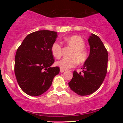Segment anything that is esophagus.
<instances>
[{"label":"esophagus","mask_w":123,"mask_h":123,"mask_svg":"<svg viewBox=\"0 0 123 123\" xmlns=\"http://www.w3.org/2000/svg\"><path fill=\"white\" fill-rule=\"evenodd\" d=\"M65 71V69H61V68L60 69V72H61V73L64 72Z\"/></svg>","instance_id":"34e87169"}]
</instances>
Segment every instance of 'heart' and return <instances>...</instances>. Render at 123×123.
<instances>
[{
  "instance_id": "1",
  "label": "heart",
  "mask_w": 123,
  "mask_h": 123,
  "mask_svg": "<svg viewBox=\"0 0 123 123\" xmlns=\"http://www.w3.org/2000/svg\"><path fill=\"white\" fill-rule=\"evenodd\" d=\"M66 43L68 46L73 49V51L70 54L71 58H63L58 61L55 63L56 65L63 69L71 68L79 63H84L88 59V51L84 49L85 42L80 36L73 35L65 39ZM52 54L56 58H58L62 54V45L59 42H55L52 44L51 47Z\"/></svg>"
}]
</instances>
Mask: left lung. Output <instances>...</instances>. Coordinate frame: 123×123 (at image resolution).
I'll return each instance as SVG.
<instances>
[{"mask_svg":"<svg viewBox=\"0 0 123 123\" xmlns=\"http://www.w3.org/2000/svg\"><path fill=\"white\" fill-rule=\"evenodd\" d=\"M90 54L84 62L83 73L73 72L69 86L74 92L81 96L92 94L102 84L108 69V51L97 35L91 34L88 39Z\"/></svg>","mask_w":123,"mask_h":123,"instance_id":"obj_1","label":"left lung"}]
</instances>
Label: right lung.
I'll return each instance as SVG.
<instances>
[{
    "label": "right lung",
    "instance_id": "1",
    "mask_svg": "<svg viewBox=\"0 0 123 123\" xmlns=\"http://www.w3.org/2000/svg\"><path fill=\"white\" fill-rule=\"evenodd\" d=\"M57 33L38 31L26 36L18 48L15 57L14 72L22 91L31 96H39L49 90L54 77L60 72L54 62L51 47Z\"/></svg>",
    "mask_w": 123,
    "mask_h": 123
}]
</instances>
